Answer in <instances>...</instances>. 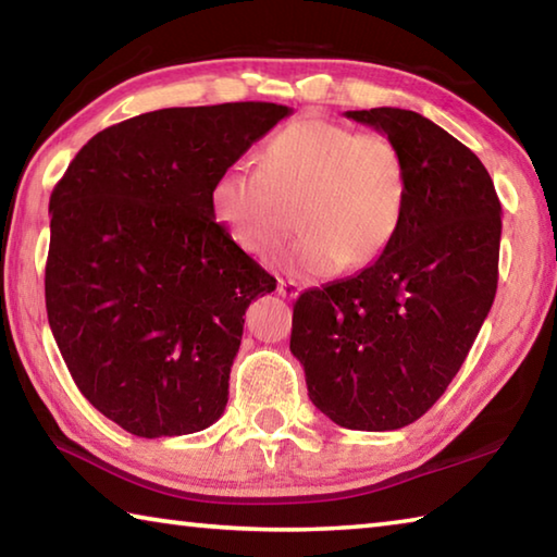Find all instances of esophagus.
I'll use <instances>...</instances> for the list:
<instances>
[{
	"mask_svg": "<svg viewBox=\"0 0 557 557\" xmlns=\"http://www.w3.org/2000/svg\"><path fill=\"white\" fill-rule=\"evenodd\" d=\"M277 292H280V297H285V299H295V297L299 295V285H297V282L280 280V282H277Z\"/></svg>",
	"mask_w": 557,
	"mask_h": 557,
	"instance_id": "obj_1",
	"label": "esophagus"
}]
</instances>
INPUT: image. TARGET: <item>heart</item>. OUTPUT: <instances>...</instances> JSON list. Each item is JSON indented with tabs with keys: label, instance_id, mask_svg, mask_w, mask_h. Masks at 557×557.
Wrapping results in <instances>:
<instances>
[{
	"label": "heart",
	"instance_id": "1",
	"mask_svg": "<svg viewBox=\"0 0 557 557\" xmlns=\"http://www.w3.org/2000/svg\"><path fill=\"white\" fill-rule=\"evenodd\" d=\"M408 176L398 145L383 132H354L324 117H299L262 147L258 169L228 166L211 186V209L245 252L268 258L292 228L282 256L297 277H326L379 260L398 233Z\"/></svg>",
	"mask_w": 557,
	"mask_h": 557
}]
</instances>
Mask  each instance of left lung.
I'll use <instances>...</instances> for the list:
<instances>
[{
	"label": "left lung",
	"mask_w": 557,
	"mask_h": 557,
	"mask_svg": "<svg viewBox=\"0 0 557 557\" xmlns=\"http://www.w3.org/2000/svg\"><path fill=\"white\" fill-rule=\"evenodd\" d=\"M398 145L408 196L383 256L301 292L289 351L309 400L348 430H398L437 403L496 297L502 203L471 152L420 112L348 110Z\"/></svg>",
	"instance_id": "8db88e82"
}]
</instances>
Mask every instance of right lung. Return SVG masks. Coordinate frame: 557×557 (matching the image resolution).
<instances>
[{
  "label": "right lung",
  "mask_w": 557,
  "mask_h": 557,
  "mask_svg": "<svg viewBox=\"0 0 557 557\" xmlns=\"http://www.w3.org/2000/svg\"><path fill=\"white\" fill-rule=\"evenodd\" d=\"M289 112H145L98 132L53 188L51 332L78 391L132 435H191L225 410L243 314L277 280L215 223L211 186Z\"/></svg>",
  "instance_id": "1"
}]
</instances>
